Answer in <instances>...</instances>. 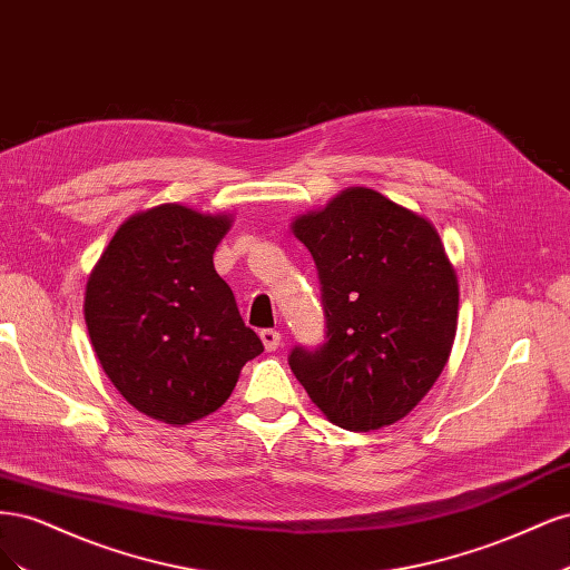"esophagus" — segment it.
I'll return each mask as SVG.
<instances>
[{
	"label": "esophagus",
	"instance_id": "34e87169",
	"mask_svg": "<svg viewBox=\"0 0 570 570\" xmlns=\"http://www.w3.org/2000/svg\"><path fill=\"white\" fill-rule=\"evenodd\" d=\"M258 337H262L266 352H275L281 347V333L273 331V327H264V331L258 333Z\"/></svg>",
	"mask_w": 570,
	"mask_h": 570
}]
</instances>
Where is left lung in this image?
<instances>
[{
  "label": "left lung",
  "mask_w": 570,
  "mask_h": 570,
  "mask_svg": "<svg viewBox=\"0 0 570 570\" xmlns=\"http://www.w3.org/2000/svg\"><path fill=\"white\" fill-rule=\"evenodd\" d=\"M312 252L325 342L289 352V368L331 423L392 425L450 358L459 283L433 223L368 187H350L292 223Z\"/></svg>",
  "instance_id": "1"
}]
</instances>
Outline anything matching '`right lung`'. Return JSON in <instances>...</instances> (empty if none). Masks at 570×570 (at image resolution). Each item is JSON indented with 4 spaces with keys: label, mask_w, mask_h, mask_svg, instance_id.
<instances>
[{
    "label": "right lung",
    "mask_w": 570,
    "mask_h": 570,
    "mask_svg": "<svg viewBox=\"0 0 570 570\" xmlns=\"http://www.w3.org/2000/svg\"><path fill=\"white\" fill-rule=\"evenodd\" d=\"M230 216L161 204L130 216L90 273L85 323L101 368L145 416L187 425L226 404L264 344L214 268Z\"/></svg>",
    "instance_id": "obj_1"
}]
</instances>
